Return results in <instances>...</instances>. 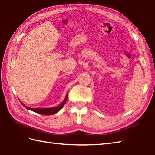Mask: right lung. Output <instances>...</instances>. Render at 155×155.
<instances>
[{
    "label": "right lung",
    "instance_id": "add662e5",
    "mask_svg": "<svg viewBox=\"0 0 155 155\" xmlns=\"http://www.w3.org/2000/svg\"><path fill=\"white\" fill-rule=\"evenodd\" d=\"M68 96V94L67 93L63 102H62L61 104L58 105L57 107H52V108H28V107L26 106V105L23 104L22 102H21V103L22 104V106L25 107L26 108H27V109L32 110L33 112H35V113H37L43 114V115H52V114H54L55 113H58V112L64 107V104L66 103V102H67V101Z\"/></svg>",
    "mask_w": 155,
    "mask_h": 155
}]
</instances>
